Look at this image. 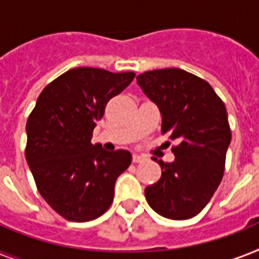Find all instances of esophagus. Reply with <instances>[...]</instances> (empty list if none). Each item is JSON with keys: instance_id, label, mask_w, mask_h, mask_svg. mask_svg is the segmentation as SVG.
<instances>
[{"instance_id": "esophagus-1", "label": "esophagus", "mask_w": 259, "mask_h": 259, "mask_svg": "<svg viewBox=\"0 0 259 259\" xmlns=\"http://www.w3.org/2000/svg\"><path fill=\"white\" fill-rule=\"evenodd\" d=\"M144 160H145V158L142 157V156H138V154H133V158H132V161H133L134 164H140V162H144Z\"/></svg>"}]
</instances>
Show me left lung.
<instances>
[{"label":"left lung","instance_id":"obj_1","mask_svg":"<svg viewBox=\"0 0 259 259\" xmlns=\"http://www.w3.org/2000/svg\"><path fill=\"white\" fill-rule=\"evenodd\" d=\"M137 83L160 109L161 133L177 141L175 161L153 157L162 172L145 188L146 201L164 218L191 219L208 204L225 173L231 141L226 106L205 80L180 68L146 71Z\"/></svg>","mask_w":259,"mask_h":259}]
</instances>
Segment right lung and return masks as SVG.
I'll use <instances>...</instances> for the list:
<instances>
[{
    "instance_id": "add662e5",
    "label": "right lung",
    "mask_w": 259,
    "mask_h": 259,
    "mask_svg": "<svg viewBox=\"0 0 259 259\" xmlns=\"http://www.w3.org/2000/svg\"><path fill=\"white\" fill-rule=\"evenodd\" d=\"M134 76L72 68L42 90L28 117L26 162L42 199L67 221H94L113 203L115 181L129 168L132 154L106 152L91 137L107 102Z\"/></svg>"
}]
</instances>
